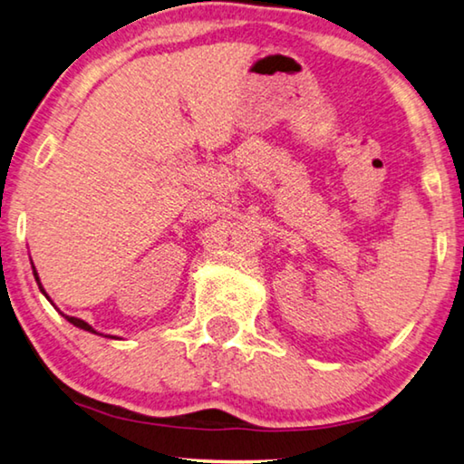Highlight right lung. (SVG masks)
<instances>
[{"label": "right lung", "mask_w": 464, "mask_h": 464, "mask_svg": "<svg viewBox=\"0 0 464 464\" xmlns=\"http://www.w3.org/2000/svg\"><path fill=\"white\" fill-rule=\"evenodd\" d=\"M33 273H34V279H36V284H39V290L44 294V295H47V292H44L43 290V285H41V279H39V273H36V269H34V265H33ZM47 300H49V295H47ZM65 318H67V321H70L73 326H80V329H83V331H88V333H96L94 329H92V326H90L88 323H83L82 321V318H75V316H67V314H63Z\"/></svg>", "instance_id": "obj_1"}]
</instances>
